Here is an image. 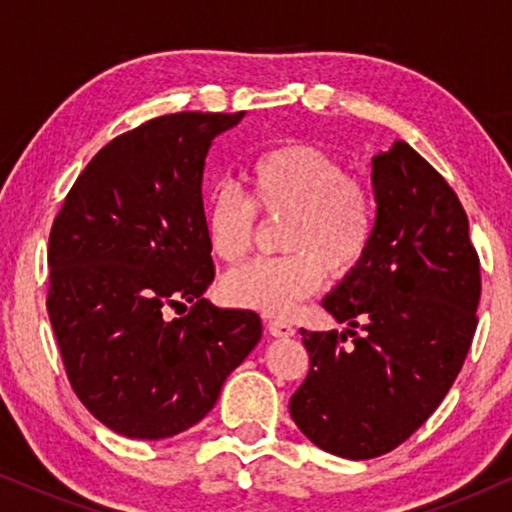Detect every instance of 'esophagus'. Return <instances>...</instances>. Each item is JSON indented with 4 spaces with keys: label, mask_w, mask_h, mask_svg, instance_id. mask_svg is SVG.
Listing matches in <instances>:
<instances>
[{
    "label": "esophagus",
    "mask_w": 512,
    "mask_h": 512,
    "mask_svg": "<svg viewBox=\"0 0 512 512\" xmlns=\"http://www.w3.org/2000/svg\"><path fill=\"white\" fill-rule=\"evenodd\" d=\"M268 331H270V335H275V338H291V335L296 333V328H293L289 321H284V319H270Z\"/></svg>",
    "instance_id": "34e87169"
}]
</instances>
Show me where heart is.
Wrapping results in <instances>:
<instances>
[{
  "label": "heart",
  "instance_id": "b5f03b06",
  "mask_svg": "<svg viewBox=\"0 0 512 512\" xmlns=\"http://www.w3.org/2000/svg\"><path fill=\"white\" fill-rule=\"evenodd\" d=\"M247 198L219 186L205 205V235L223 263H240L254 247L258 217L284 219L277 258L228 272L221 296L235 307L289 314L324 284L326 272L342 279L366 258L377 226V198L370 181L347 174L321 146L289 142L272 146L244 170Z\"/></svg>",
  "mask_w": 512,
  "mask_h": 512
}]
</instances>
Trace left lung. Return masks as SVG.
Returning a JSON list of instances; mask_svg holds the SVG:
<instances>
[{
  "label": "left lung",
  "instance_id": "obj_1",
  "mask_svg": "<svg viewBox=\"0 0 512 512\" xmlns=\"http://www.w3.org/2000/svg\"><path fill=\"white\" fill-rule=\"evenodd\" d=\"M373 188V244L321 303L349 328H300L310 373L289 401L314 445L354 461L391 452L438 408L466 361L482 289L468 216L443 174L394 142L373 158Z\"/></svg>",
  "mask_w": 512,
  "mask_h": 512
}]
</instances>
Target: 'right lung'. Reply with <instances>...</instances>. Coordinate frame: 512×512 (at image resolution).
<instances>
[{"mask_svg": "<svg viewBox=\"0 0 512 512\" xmlns=\"http://www.w3.org/2000/svg\"><path fill=\"white\" fill-rule=\"evenodd\" d=\"M237 114L179 111L123 132L69 188L48 237L46 307L74 394L111 431L160 440L198 424L261 340L214 279L202 170ZM191 302L184 318L170 306Z\"/></svg>", "mask_w": 512, "mask_h": 512, "instance_id": "1", "label": "right lung"}]
</instances>
